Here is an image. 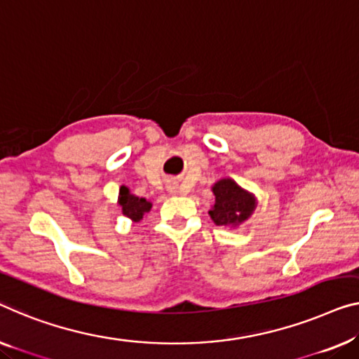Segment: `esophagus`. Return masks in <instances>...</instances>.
<instances>
[{
	"label": "esophagus",
	"instance_id": "34e87169",
	"mask_svg": "<svg viewBox=\"0 0 359 359\" xmlns=\"http://www.w3.org/2000/svg\"><path fill=\"white\" fill-rule=\"evenodd\" d=\"M168 189H169V191L170 194H177V190H179V187H177V184H175V182L172 180V182H169V185H168Z\"/></svg>",
	"mask_w": 359,
	"mask_h": 359
}]
</instances>
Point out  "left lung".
Segmentation results:
<instances>
[{
  "label": "left lung",
  "mask_w": 359,
  "mask_h": 359,
  "mask_svg": "<svg viewBox=\"0 0 359 359\" xmlns=\"http://www.w3.org/2000/svg\"><path fill=\"white\" fill-rule=\"evenodd\" d=\"M214 205L210 210V217L216 226L238 227L248 221L258 206L255 194L245 190L231 177L217 180L211 187Z\"/></svg>",
  "instance_id": "1"
}]
</instances>
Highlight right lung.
Segmentation results:
<instances>
[{
  "instance_id": "right-lung-1",
  "label": "right lung",
  "mask_w": 359,
  "mask_h": 359,
  "mask_svg": "<svg viewBox=\"0 0 359 359\" xmlns=\"http://www.w3.org/2000/svg\"><path fill=\"white\" fill-rule=\"evenodd\" d=\"M117 205L121 206L122 214L130 219L132 222H140L143 216L151 210L153 203L140 198L137 195L130 194V190L126 185H122L119 189V198H117Z\"/></svg>"
}]
</instances>
